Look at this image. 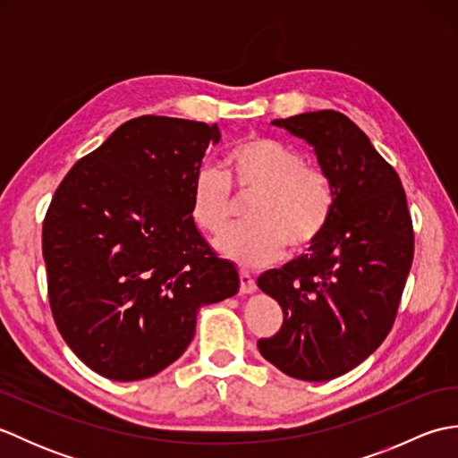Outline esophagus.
<instances>
[{
  "instance_id": "34e87169",
  "label": "esophagus",
  "mask_w": 458,
  "mask_h": 458,
  "mask_svg": "<svg viewBox=\"0 0 458 458\" xmlns=\"http://www.w3.org/2000/svg\"><path fill=\"white\" fill-rule=\"evenodd\" d=\"M256 281H254V277H251L248 271H244L242 269L240 271V293H244V295H250V293H256Z\"/></svg>"
}]
</instances>
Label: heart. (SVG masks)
Listing matches in <instances>:
<instances>
[{
    "instance_id": "obj_1",
    "label": "heart",
    "mask_w": 458,
    "mask_h": 458,
    "mask_svg": "<svg viewBox=\"0 0 458 458\" xmlns=\"http://www.w3.org/2000/svg\"><path fill=\"white\" fill-rule=\"evenodd\" d=\"M251 194V222L228 230L216 240L224 256L240 266L259 267L281 256L289 242L301 248L315 242L333 214L335 192L325 169L307 163L305 155L266 135H250L226 153V174L218 167L194 173L189 210L197 228L220 234L232 218L230 184Z\"/></svg>"
}]
</instances>
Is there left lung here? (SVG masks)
I'll use <instances>...</instances> for the list:
<instances>
[{"mask_svg": "<svg viewBox=\"0 0 458 458\" xmlns=\"http://www.w3.org/2000/svg\"><path fill=\"white\" fill-rule=\"evenodd\" d=\"M315 149L333 182L335 207L309 251L258 277L284 325L258 340L281 372L327 382L384 343L413 261V226L394 167L344 114L320 110L271 122Z\"/></svg>", "mask_w": 458, "mask_h": 458, "instance_id": "left-lung-1", "label": "left lung"}]
</instances>
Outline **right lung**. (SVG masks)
<instances>
[{
    "label": "right lung",
    "mask_w": 458,
    "mask_h": 458,
    "mask_svg": "<svg viewBox=\"0 0 458 458\" xmlns=\"http://www.w3.org/2000/svg\"><path fill=\"white\" fill-rule=\"evenodd\" d=\"M216 123L141 115L76 161L43 222L58 333L96 374H159L194 336L199 309L238 293L191 218L189 191Z\"/></svg>",
    "instance_id": "right-lung-1"
}]
</instances>
